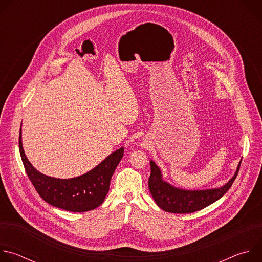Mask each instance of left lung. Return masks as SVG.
I'll return each mask as SVG.
<instances>
[{"label":"left lung","mask_w":262,"mask_h":262,"mask_svg":"<svg viewBox=\"0 0 262 262\" xmlns=\"http://www.w3.org/2000/svg\"><path fill=\"white\" fill-rule=\"evenodd\" d=\"M239 167L241 163L234 176L222 188L204 191H184L163 181L159 167L151 161V174L148 180V188L156 203L163 210L173 213H191L203 209L225 195L234 182Z\"/></svg>","instance_id":"8db88e82"}]
</instances>
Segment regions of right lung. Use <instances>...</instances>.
Listing matches in <instances>:
<instances>
[{
	"label": "right lung",
	"instance_id": "1",
	"mask_svg": "<svg viewBox=\"0 0 262 262\" xmlns=\"http://www.w3.org/2000/svg\"><path fill=\"white\" fill-rule=\"evenodd\" d=\"M19 152L26 173L39 196L49 204L72 212H84L98 207L104 200L111 178L123 157V147L108 156L90 172L71 179H58L37 171L28 161L19 133Z\"/></svg>",
	"mask_w": 262,
	"mask_h": 262
}]
</instances>
